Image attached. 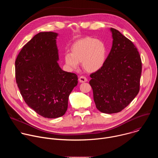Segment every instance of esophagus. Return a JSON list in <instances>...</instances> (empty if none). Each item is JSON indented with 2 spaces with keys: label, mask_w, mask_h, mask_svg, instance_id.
<instances>
[{
  "label": "esophagus",
  "mask_w": 158,
  "mask_h": 158,
  "mask_svg": "<svg viewBox=\"0 0 158 158\" xmlns=\"http://www.w3.org/2000/svg\"><path fill=\"white\" fill-rule=\"evenodd\" d=\"M79 81L81 83H83V82H85L87 81V79L84 76H81L79 78Z\"/></svg>",
  "instance_id": "esophagus-1"
}]
</instances>
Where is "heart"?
<instances>
[{
    "instance_id": "1",
    "label": "heart",
    "mask_w": 158,
    "mask_h": 158,
    "mask_svg": "<svg viewBox=\"0 0 158 158\" xmlns=\"http://www.w3.org/2000/svg\"><path fill=\"white\" fill-rule=\"evenodd\" d=\"M107 57V47L104 42L94 38L86 37L74 42L71 53L64 55L66 65L71 69L77 68L81 62L82 68L87 73L99 71L104 65Z\"/></svg>"
}]
</instances>
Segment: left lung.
<instances>
[{"label":"left lung","mask_w":158,"mask_h":158,"mask_svg":"<svg viewBox=\"0 0 158 158\" xmlns=\"http://www.w3.org/2000/svg\"><path fill=\"white\" fill-rule=\"evenodd\" d=\"M111 50L101 68L89 81L96 108L103 113H117L127 107L139 91L142 71L140 55L134 44L110 28Z\"/></svg>","instance_id":"obj_1"}]
</instances>
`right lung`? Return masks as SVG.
Segmentation results:
<instances>
[{
	"instance_id": "obj_1",
	"label": "right lung",
	"mask_w": 158,
	"mask_h": 158,
	"mask_svg": "<svg viewBox=\"0 0 158 158\" xmlns=\"http://www.w3.org/2000/svg\"><path fill=\"white\" fill-rule=\"evenodd\" d=\"M58 34H36L18 54L15 79L26 103L46 118L62 116L69 96L77 85V76L63 71L59 65L56 44Z\"/></svg>"
}]
</instances>
